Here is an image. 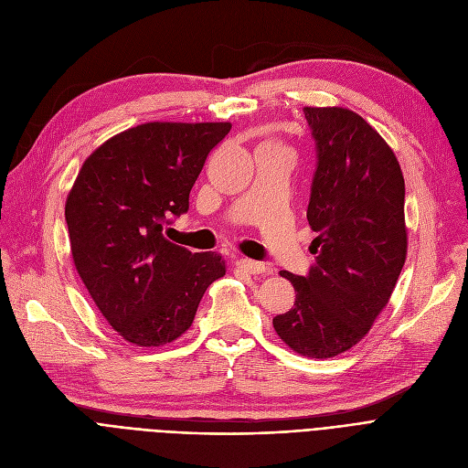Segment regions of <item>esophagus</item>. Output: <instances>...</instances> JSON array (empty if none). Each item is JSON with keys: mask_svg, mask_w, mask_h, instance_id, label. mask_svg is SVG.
I'll return each instance as SVG.
<instances>
[{"mask_svg": "<svg viewBox=\"0 0 468 468\" xmlns=\"http://www.w3.org/2000/svg\"><path fill=\"white\" fill-rule=\"evenodd\" d=\"M237 267L242 269L244 273H250V275H260V273H265V265L261 261H254V260H239L237 261Z\"/></svg>", "mask_w": 468, "mask_h": 468, "instance_id": "obj_1", "label": "esophagus"}]
</instances>
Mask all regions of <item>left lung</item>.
<instances>
[{
  "label": "left lung",
  "instance_id": "8db88e82",
  "mask_svg": "<svg viewBox=\"0 0 468 468\" xmlns=\"http://www.w3.org/2000/svg\"><path fill=\"white\" fill-rule=\"evenodd\" d=\"M303 113L316 154L307 207L314 263L305 277L281 271L296 302L273 326L296 353L330 358L356 346L395 290L408 249L406 187L395 154L358 113Z\"/></svg>",
  "mask_w": 468,
  "mask_h": 468
}]
</instances>
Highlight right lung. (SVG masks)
I'll return each mask as SVG.
<instances>
[{
  "label": "right lung",
  "instance_id": "obj_1",
  "mask_svg": "<svg viewBox=\"0 0 468 468\" xmlns=\"http://www.w3.org/2000/svg\"><path fill=\"white\" fill-rule=\"evenodd\" d=\"M229 122H145L83 163L66 201L73 263L106 321L140 347H159L193 323L207 288L226 275L214 252L163 237Z\"/></svg>",
  "mask_w": 468,
  "mask_h": 468
}]
</instances>
